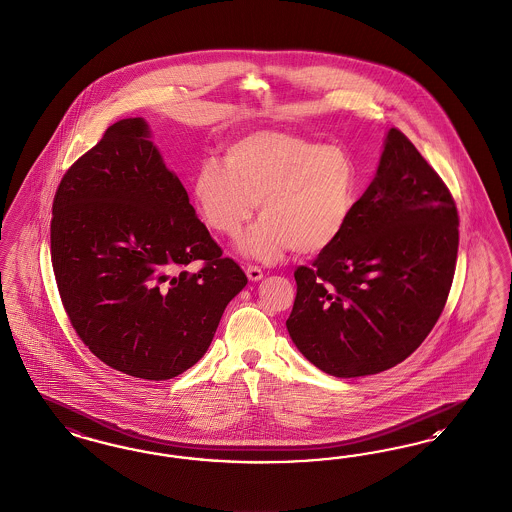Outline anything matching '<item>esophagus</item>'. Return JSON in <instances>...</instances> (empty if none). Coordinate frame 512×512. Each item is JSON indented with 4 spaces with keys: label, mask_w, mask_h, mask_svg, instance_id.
I'll use <instances>...</instances> for the list:
<instances>
[{
    "label": "esophagus",
    "mask_w": 512,
    "mask_h": 512,
    "mask_svg": "<svg viewBox=\"0 0 512 512\" xmlns=\"http://www.w3.org/2000/svg\"><path fill=\"white\" fill-rule=\"evenodd\" d=\"M246 274L247 278H249L251 282H259V280H263V270H261L259 266H247Z\"/></svg>",
    "instance_id": "esophagus-1"
}]
</instances>
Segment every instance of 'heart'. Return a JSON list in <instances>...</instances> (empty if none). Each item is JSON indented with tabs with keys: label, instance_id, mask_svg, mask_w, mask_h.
<instances>
[{
	"label": "heart",
	"instance_id": "b5f03b06",
	"mask_svg": "<svg viewBox=\"0 0 512 512\" xmlns=\"http://www.w3.org/2000/svg\"><path fill=\"white\" fill-rule=\"evenodd\" d=\"M360 173L343 146L284 131H255L226 146V164L207 158L192 177V200L207 228L240 240L247 259L276 263L293 247L316 255L333 246L354 215Z\"/></svg>",
	"mask_w": 512,
	"mask_h": 512
}]
</instances>
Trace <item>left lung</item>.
<instances>
[{"label":"left lung","instance_id":"1","mask_svg":"<svg viewBox=\"0 0 512 512\" xmlns=\"http://www.w3.org/2000/svg\"><path fill=\"white\" fill-rule=\"evenodd\" d=\"M450 190L398 129L343 236L295 270L286 326L310 364L364 377L404 362L440 318L455 272Z\"/></svg>","mask_w":512,"mask_h":512}]
</instances>
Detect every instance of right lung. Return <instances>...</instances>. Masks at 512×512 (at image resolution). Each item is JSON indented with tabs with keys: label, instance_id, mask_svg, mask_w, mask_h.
Returning a JSON list of instances; mask_svg holds the SVG:
<instances>
[{
	"label": "right lung",
	"instance_id": "add662e5",
	"mask_svg": "<svg viewBox=\"0 0 512 512\" xmlns=\"http://www.w3.org/2000/svg\"><path fill=\"white\" fill-rule=\"evenodd\" d=\"M144 118L110 125L62 177L51 261L85 347L131 377L165 381L211 345L244 270L209 236ZM202 260L190 273L185 266Z\"/></svg>",
	"mask_w": 512,
	"mask_h": 512
}]
</instances>
